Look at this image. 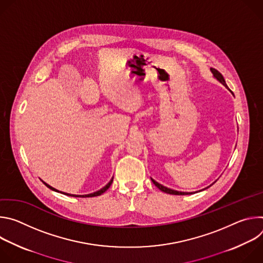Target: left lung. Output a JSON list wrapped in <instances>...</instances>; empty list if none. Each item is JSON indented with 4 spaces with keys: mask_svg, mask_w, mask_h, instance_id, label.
Instances as JSON below:
<instances>
[{
    "mask_svg": "<svg viewBox=\"0 0 263 263\" xmlns=\"http://www.w3.org/2000/svg\"><path fill=\"white\" fill-rule=\"evenodd\" d=\"M210 70H211V72L213 73V77L214 78H216L223 86H226L227 88H228V86H227V84H226V81H224V79H223V77H222V74L218 71V70H216L215 68H210ZM151 180H152V182L155 184V186H157L158 189L161 191V192H163V193H165V194H170V195H177V196H184V195H192L193 193H184V192H178V191H174V190H171V189H167V187H165V186H163V185H161V184H159L158 182H156L154 179H152L151 178ZM214 183V182H213ZM212 183V184H213ZM211 184V185H212ZM211 185H209L208 187H210ZM208 187H206V189H208ZM206 189H204V190H206ZM201 192V191H200ZM195 194V193H194Z\"/></svg>",
    "mask_w": 263,
    "mask_h": 263,
    "instance_id": "1",
    "label": "left lung"
}]
</instances>
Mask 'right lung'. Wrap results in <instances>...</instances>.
<instances>
[{
	"instance_id": "right-lung-1",
	"label": "right lung",
	"mask_w": 263,
	"mask_h": 263,
	"mask_svg": "<svg viewBox=\"0 0 263 263\" xmlns=\"http://www.w3.org/2000/svg\"><path fill=\"white\" fill-rule=\"evenodd\" d=\"M43 181V180H42ZM112 181H114V178H112L110 181H109V183L107 184V185H105L103 189H101L100 191H98V192H96V193H92V194H88V195H70V194H66V193H62V192H59V191H57L56 189H54V187H52V186H50L49 184H47L46 182H44V184L47 186V187H49L50 190H52V191H54V192H57V193H60V194H63V195H66V196H69V197H74V198H91V197H98V196H100V195H102V194H104L109 187H110V185H111V183H112Z\"/></svg>"
}]
</instances>
